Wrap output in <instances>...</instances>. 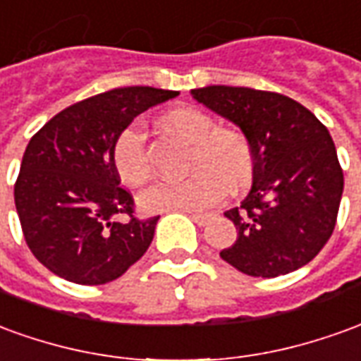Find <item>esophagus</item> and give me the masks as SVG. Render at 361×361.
Segmentation results:
<instances>
[{"label":"esophagus","mask_w":361,"mask_h":361,"mask_svg":"<svg viewBox=\"0 0 361 361\" xmlns=\"http://www.w3.org/2000/svg\"><path fill=\"white\" fill-rule=\"evenodd\" d=\"M191 219H193L199 226H205V224L209 223L211 215H209V213H191Z\"/></svg>","instance_id":"obj_1"}]
</instances>
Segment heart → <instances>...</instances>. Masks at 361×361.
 Returning a JSON list of instances; mask_svg holds the SVG:
<instances>
[{
    "label": "heart",
    "mask_w": 361,
    "mask_h": 361,
    "mask_svg": "<svg viewBox=\"0 0 361 361\" xmlns=\"http://www.w3.org/2000/svg\"><path fill=\"white\" fill-rule=\"evenodd\" d=\"M162 127L191 142L185 180H164L140 193L146 213L203 211L216 205L226 189L248 188L254 176V150L242 130L216 127L215 119L195 107H178L160 117ZM113 166L128 185H142L152 176V162L142 128L128 125L115 137Z\"/></svg>",
    "instance_id": "1"
}]
</instances>
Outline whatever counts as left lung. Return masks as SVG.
Returning <instances> with one entry per match:
<instances>
[{"label": "left lung", "instance_id": "1", "mask_svg": "<svg viewBox=\"0 0 361 361\" xmlns=\"http://www.w3.org/2000/svg\"><path fill=\"white\" fill-rule=\"evenodd\" d=\"M191 95L234 123L254 150L250 191L224 213L236 226V240L221 258L254 277L303 268L329 242L344 189L329 128L281 93L209 85Z\"/></svg>", "mask_w": 361, "mask_h": 361}]
</instances>
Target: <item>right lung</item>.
I'll return each mask as SVG.
<instances>
[{"instance_id":"obj_1","label":"right lung","mask_w":361,"mask_h":361,"mask_svg":"<svg viewBox=\"0 0 361 361\" xmlns=\"http://www.w3.org/2000/svg\"><path fill=\"white\" fill-rule=\"evenodd\" d=\"M176 95L146 85L111 90L60 111L29 140L15 207L27 246L52 274L102 286L145 256L160 216H133L111 148L135 117Z\"/></svg>"}]
</instances>
